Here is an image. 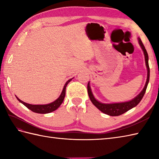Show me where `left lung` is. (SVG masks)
Returning <instances> with one entry per match:
<instances>
[{"mask_svg":"<svg viewBox=\"0 0 159 159\" xmlns=\"http://www.w3.org/2000/svg\"><path fill=\"white\" fill-rule=\"evenodd\" d=\"M138 39H139V43L141 47V48L143 50L144 55H145V60H146V66L148 69V76H147V80H146V85H145L143 89L141 91V92L136 98H134V99L126 102L114 103V104H103L98 102V101L95 99V98L93 97V94L92 93V91H91L89 83H88V84H87V92H88V95L91 101H92V102L93 104V105L96 106L98 109L102 111V113L109 115L110 116H120V115L126 113L128 110L131 109L132 108L136 107L137 104L140 102L141 99L143 98L145 93H146L148 84V82H149V79H150V67H149V64H148V55L146 48H145V46H143L142 42H141V39L139 38Z\"/></svg>","mask_w":159,"mask_h":159,"instance_id":"left-lung-1","label":"left lung"}]
</instances>
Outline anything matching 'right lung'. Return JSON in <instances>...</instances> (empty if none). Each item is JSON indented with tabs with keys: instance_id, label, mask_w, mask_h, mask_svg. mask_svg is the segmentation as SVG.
<instances>
[{
	"instance_id": "add662e5",
	"label": "right lung",
	"mask_w": 159,
	"mask_h": 159,
	"mask_svg": "<svg viewBox=\"0 0 159 159\" xmlns=\"http://www.w3.org/2000/svg\"><path fill=\"white\" fill-rule=\"evenodd\" d=\"M71 80H72V79L68 80L66 82L65 85H64L62 92H61V95L58 98H57L55 101H54V102L50 103V104H30L23 102V101H22V100H20L18 98H17V97L16 98H17V99L19 100V102L22 103L24 105L27 107L29 109L33 111V112L37 113H42V114L52 112V111H55L57 109H58L59 106L63 102L64 98H65V96H66V86L67 84H68L71 81Z\"/></svg>"
}]
</instances>
